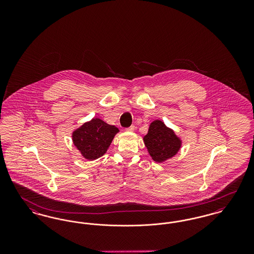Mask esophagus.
Wrapping results in <instances>:
<instances>
[{
	"label": "esophagus",
	"mask_w": 254,
	"mask_h": 254,
	"mask_svg": "<svg viewBox=\"0 0 254 254\" xmlns=\"http://www.w3.org/2000/svg\"><path fill=\"white\" fill-rule=\"evenodd\" d=\"M126 130H127V131H128V132H133V131L135 130V127H134V126H131V127H127Z\"/></svg>",
	"instance_id": "34e87169"
}]
</instances>
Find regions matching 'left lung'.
<instances>
[{
	"label": "left lung",
	"mask_w": 254,
	"mask_h": 254,
	"mask_svg": "<svg viewBox=\"0 0 254 254\" xmlns=\"http://www.w3.org/2000/svg\"><path fill=\"white\" fill-rule=\"evenodd\" d=\"M143 140L148 154L156 163H164L175 156L182 146L181 138L158 119L150 123Z\"/></svg>",
	"instance_id": "8db88e82"
}]
</instances>
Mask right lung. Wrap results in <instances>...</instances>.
Masks as SVG:
<instances>
[{
	"mask_svg": "<svg viewBox=\"0 0 254 254\" xmlns=\"http://www.w3.org/2000/svg\"><path fill=\"white\" fill-rule=\"evenodd\" d=\"M119 128L100 118L85 122L74 129L72 142L83 157L93 161L107 153L114 136Z\"/></svg>",
	"mask_w": 254,
	"mask_h": 254,
	"instance_id": "1",
	"label": "right lung"
}]
</instances>
